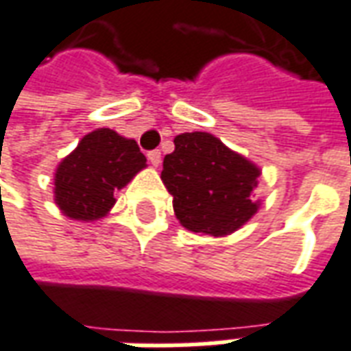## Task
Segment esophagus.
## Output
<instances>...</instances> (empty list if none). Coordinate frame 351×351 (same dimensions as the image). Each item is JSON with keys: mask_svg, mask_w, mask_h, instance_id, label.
<instances>
[{"mask_svg": "<svg viewBox=\"0 0 351 351\" xmlns=\"http://www.w3.org/2000/svg\"><path fill=\"white\" fill-rule=\"evenodd\" d=\"M148 161H150L154 167H158L159 163H161V152L159 150L148 152Z\"/></svg>", "mask_w": 351, "mask_h": 351, "instance_id": "esophagus-1", "label": "esophagus"}]
</instances>
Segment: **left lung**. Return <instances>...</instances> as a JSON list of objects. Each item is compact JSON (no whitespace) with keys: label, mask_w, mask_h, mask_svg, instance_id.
I'll list each match as a JSON object with an SVG mask.
<instances>
[{"label":"left lung","mask_w":351,"mask_h":351,"mask_svg":"<svg viewBox=\"0 0 351 351\" xmlns=\"http://www.w3.org/2000/svg\"><path fill=\"white\" fill-rule=\"evenodd\" d=\"M261 169L209 133H182L163 159L161 180L186 230L228 235L258 210L254 192Z\"/></svg>","instance_id":"left-lung-1"}]
</instances>
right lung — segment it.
Returning <instances> with one entry per match:
<instances>
[{
	"label": "right lung",
	"instance_id": "add662e5",
	"mask_svg": "<svg viewBox=\"0 0 351 351\" xmlns=\"http://www.w3.org/2000/svg\"><path fill=\"white\" fill-rule=\"evenodd\" d=\"M146 167L133 138L112 129L85 134L55 173V203L72 220H99L114 207V193Z\"/></svg>",
	"mask_w": 351,
	"mask_h": 351
}]
</instances>
